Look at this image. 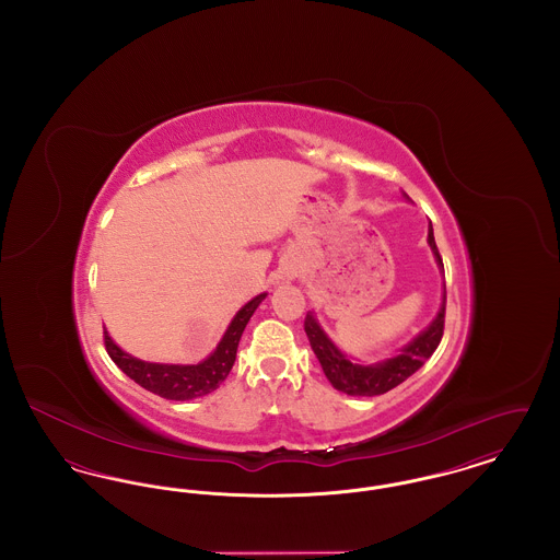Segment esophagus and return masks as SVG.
<instances>
[{"instance_id":"1","label":"esophagus","mask_w":560,"mask_h":560,"mask_svg":"<svg viewBox=\"0 0 560 560\" xmlns=\"http://www.w3.org/2000/svg\"><path fill=\"white\" fill-rule=\"evenodd\" d=\"M295 277H298V268L295 267H285L281 270V281L283 283H290Z\"/></svg>"}]
</instances>
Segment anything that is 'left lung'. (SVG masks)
Instances as JSON below:
<instances>
[{"label":"left lung","mask_w":560,"mask_h":560,"mask_svg":"<svg viewBox=\"0 0 560 560\" xmlns=\"http://www.w3.org/2000/svg\"><path fill=\"white\" fill-rule=\"evenodd\" d=\"M428 245L434 254L436 265L443 270V260L434 243L432 224L428 226ZM443 327H445V293H443V302L436 317L424 331H420L409 345L400 348L395 357L372 365H363L352 361L327 338V334L320 329L319 320L315 319L313 313H308L304 319V331L308 336L311 348L319 359L325 377L331 382L336 390L347 393L350 397H375L399 386L400 382H405L409 375L418 372L427 363V359L432 357V352L436 350L443 338Z\"/></svg>","instance_id":"1"}]
</instances>
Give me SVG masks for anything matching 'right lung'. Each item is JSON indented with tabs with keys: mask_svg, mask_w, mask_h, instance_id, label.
I'll use <instances>...</instances> for the list:
<instances>
[{
	"mask_svg": "<svg viewBox=\"0 0 560 560\" xmlns=\"http://www.w3.org/2000/svg\"><path fill=\"white\" fill-rule=\"evenodd\" d=\"M265 298L267 293H260L254 300H249L233 317L222 340L218 342V347L213 348L212 354L197 365H170V363L140 361L117 347L105 329V347H107L108 357L121 372L132 377L136 384H140L153 395H160L163 399L190 400L206 397L215 390L233 370L241 334Z\"/></svg>",
	"mask_w": 560,
	"mask_h": 560,
	"instance_id": "1",
	"label": "right lung"
}]
</instances>
